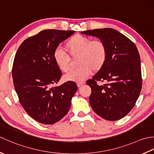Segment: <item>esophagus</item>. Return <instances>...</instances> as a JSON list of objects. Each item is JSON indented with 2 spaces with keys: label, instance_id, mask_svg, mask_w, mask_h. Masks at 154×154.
<instances>
[{
  "label": "esophagus",
  "instance_id": "esophagus-1",
  "mask_svg": "<svg viewBox=\"0 0 154 154\" xmlns=\"http://www.w3.org/2000/svg\"><path fill=\"white\" fill-rule=\"evenodd\" d=\"M85 84V82H83V81H79V82L77 83V87H80L82 85H83Z\"/></svg>",
  "mask_w": 154,
  "mask_h": 154
}]
</instances>
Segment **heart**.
I'll return each mask as SVG.
<instances>
[{"mask_svg":"<svg viewBox=\"0 0 154 154\" xmlns=\"http://www.w3.org/2000/svg\"><path fill=\"white\" fill-rule=\"evenodd\" d=\"M65 51L73 59L77 58L79 67L65 76L66 81H81L89 76L91 71L96 73L104 65L107 57L105 44L100 40H91L83 35L76 34L70 38L64 45ZM67 54L57 49L53 57L57 67L64 73H67L71 67V59Z\"/></svg>","mask_w":154,"mask_h":154,"instance_id":"1","label":"heart"}]
</instances>
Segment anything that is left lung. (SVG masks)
<instances>
[{"label":"left lung","instance_id":"obj_1","mask_svg":"<svg viewBox=\"0 0 154 154\" xmlns=\"http://www.w3.org/2000/svg\"><path fill=\"white\" fill-rule=\"evenodd\" d=\"M81 34L99 38L107 50L103 67L87 81L91 88V106L104 119L120 120L133 109L141 92V61L138 49L130 39L112 28L87 30ZM98 81L104 84L98 85Z\"/></svg>","mask_w":154,"mask_h":154}]
</instances>
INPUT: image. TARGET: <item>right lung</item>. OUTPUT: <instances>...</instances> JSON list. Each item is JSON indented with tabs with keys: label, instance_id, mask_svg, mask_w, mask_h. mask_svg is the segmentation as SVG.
<instances>
[{
	"label": "right lung",
	"instance_id": "1",
	"mask_svg": "<svg viewBox=\"0 0 154 154\" xmlns=\"http://www.w3.org/2000/svg\"><path fill=\"white\" fill-rule=\"evenodd\" d=\"M74 32L42 30L25 40L16 51L12 70L16 92L23 109L40 123L54 124L63 119L77 91L74 81L54 86L62 73L54 60V52Z\"/></svg>",
	"mask_w": 154,
	"mask_h": 154
}]
</instances>
